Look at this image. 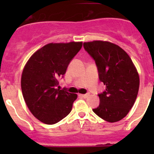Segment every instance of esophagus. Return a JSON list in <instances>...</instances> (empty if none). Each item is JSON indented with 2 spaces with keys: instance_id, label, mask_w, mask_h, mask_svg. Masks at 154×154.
Segmentation results:
<instances>
[{
  "instance_id": "esophagus-1",
  "label": "esophagus",
  "mask_w": 154,
  "mask_h": 154,
  "mask_svg": "<svg viewBox=\"0 0 154 154\" xmlns=\"http://www.w3.org/2000/svg\"><path fill=\"white\" fill-rule=\"evenodd\" d=\"M80 97H83V98H86V97H88V96H89V93H87V94H80Z\"/></svg>"
}]
</instances>
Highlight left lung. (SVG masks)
<instances>
[{"mask_svg":"<svg viewBox=\"0 0 154 154\" xmlns=\"http://www.w3.org/2000/svg\"><path fill=\"white\" fill-rule=\"evenodd\" d=\"M85 51L92 57L100 82L106 90L98 94L100 104L93 112L108 122H119L134 104L139 88V77L128 54L109 42L83 43Z\"/></svg>","mask_w":154,"mask_h":154,"instance_id":"obj_1","label":"left lung"}]
</instances>
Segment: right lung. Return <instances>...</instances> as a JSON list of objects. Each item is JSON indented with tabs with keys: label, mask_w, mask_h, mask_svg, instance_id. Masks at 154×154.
I'll list each match as a JSON object with an SVG mask.
<instances>
[{
	"label": "right lung",
	"mask_w": 154,
	"mask_h": 154,
	"mask_svg": "<svg viewBox=\"0 0 154 154\" xmlns=\"http://www.w3.org/2000/svg\"><path fill=\"white\" fill-rule=\"evenodd\" d=\"M83 43H50L34 53L21 76L23 97L29 111L40 122L54 125L68 116L76 94L59 88L68 65Z\"/></svg>",
	"instance_id": "add662e5"
}]
</instances>
